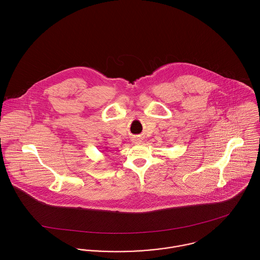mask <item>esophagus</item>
<instances>
[{"instance_id":"34e87169","label":"esophagus","mask_w":260,"mask_h":260,"mask_svg":"<svg viewBox=\"0 0 260 260\" xmlns=\"http://www.w3.org/2000/svg\"><path fill=\"white\" fill-rule=\"evenodd\" d=\"M132 142H133L134 144H140V143L142 142V140H141V138H139V137H134V138L132 139Z\"/></svg>"}]
</instances>
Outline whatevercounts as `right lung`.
<instances>
[{
  "mask_svg": "<svg viewBox=\"0 0 260 260\" xmlns=\"http://www.w3.org/2000/svg\"><path fill=\"white\" fill-rule=\"evenodd\" d=\"M103 152H104V151H103Z\"/></svg>",
  "mask_w": 260,
  "mask_h": 260,
  "instance_id": "obj_1",
  "label": "right lung"
}]
</instances>
